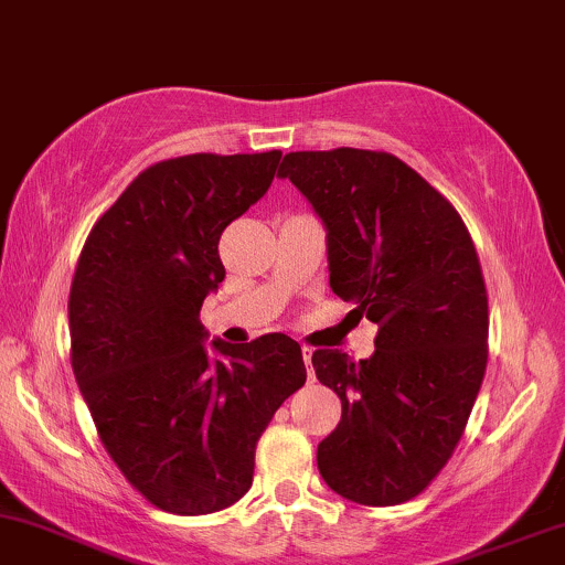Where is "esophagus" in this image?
Segmentation results:
<instances>
[{"instance_id": "34e87169", "label": "esophagus", "mask_w": 565, "mask_h": 565, "mask_svg": "<svg viewBox=\"0 0 565 565\" xmlns=\"http://www.w3.org/2000/svg\"><path fill=\"white\" fill-rule=\"evenodd\" d=\"M301 356H303L306 372H309V380H311V377H315V366H311V359H315V348H311V345H301Z\"/></svg>"}]
</instances>
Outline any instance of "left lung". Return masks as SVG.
<instances>
[{
	"label": "left lung",
	"instance_id": "obj_1",
	"mask_svg": "<svg viewBox=\"0 0 565 565\" xmlns=\"http://www.w3.org/2000/svg\"><path fill=\"white\" fill-rule=\"evenodd\" d=\"M288 178L327 227L330 288L380 327L374 356L315 351L343 403L317 448L319 475L361 505L422 495L463 437L487 369L490 309L461 214L387 151H290Z\"/></svg>",
	"mask_w": 565,
	"mask_h": 565
}]
</instances>
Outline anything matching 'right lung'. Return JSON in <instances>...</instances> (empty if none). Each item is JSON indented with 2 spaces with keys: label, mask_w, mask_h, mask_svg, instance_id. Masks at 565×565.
<instances>
[{
  "label": "right lung",
  "mask_w": 565,
  "mask_h": 565,
  "mask_svg": "<svg viewBox=\"0 0 565 565\" xmlns=\"http://www.w3.org/2000/svg\"><path fill=\"white\" fill-rule=\"evenodd\" d=\"M282 151L157 162L90 227L70 285V361L99 440L159 511L204 516L254 482L262 431L306 382L282 332L214 340L201 303L225 280L220 235L256 204Z\"/></svg>",
  "instance_id": "1"
}]
</instances>
